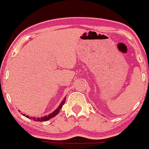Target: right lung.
<instances>
[{
	"label": "right lung",
	"instance_id": "add662e5",
	"mask_svg": "<svg viewBox=\"0 0 149 149\" xmlns=\"http://www.w3.org/2000/svg\"><path fill=\"white\" fill-rule=\"evenodd\" d=\"M64 103H65V101H63V102H62L61 104L60 105V107H59L58 108L56 109L55 111H54L52 113L49 114L48 116H46L41 117V118H35V117H34V118H31V117H30L29 116H25V114H24V116L27 117V118H29V119H33V120L36 121V122H44V121H48V120H49V119L54 118L55 116L57 115V114L59 113V112H60V109L62 108V107H63V105L64 104Z\"/></svg>",
	"mask_w": 149,
	"mask_h": 149
}]
</instances>
